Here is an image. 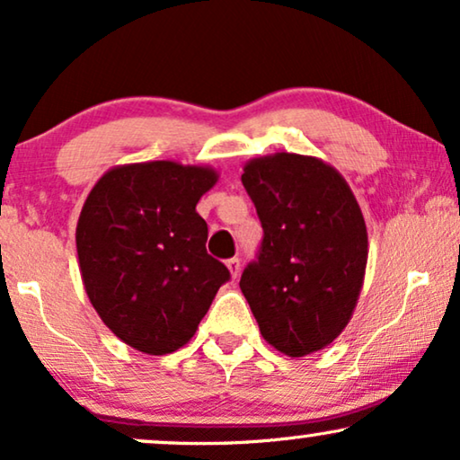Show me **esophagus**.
Wrapping results in <instances>:
<instances>
[{"label": "esophagus", "mask_w": 460, "mask_h": 460, "mask_svg": "<svg viewBox=\"0 0 460 460\" xmlns=\"http://www.w3.org/2000/svg\"><path fill=\"white\" fill-rule=\"evenodd\" d=\"M226 270H229V273H231V278H234V280H235V278L237 276H240V271H242V265H240V259H229V261H226Z\"/></svg>", "instance_id": "esophagus-1"}]
</instances>
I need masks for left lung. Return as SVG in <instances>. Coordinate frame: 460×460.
<instances>
[{
    "label": "left lung",
    "mask_w": 460,
    "mask_h": 460,
    "mask_svg": "<svg viewBox=\"0 0 460 460\" xmlns=\"http://www.w3.org/2000/svg\"><path fill=\"white\" fill-rule=\"evenodd\" d=\"M242 182L265 234L240 280L261 335L288 357L323 350L363 288L369 243L357 197L333 165L295 153L250 159Z\"/></svg>",
    "instance_id": "left-lung-1"
}]
</instances>
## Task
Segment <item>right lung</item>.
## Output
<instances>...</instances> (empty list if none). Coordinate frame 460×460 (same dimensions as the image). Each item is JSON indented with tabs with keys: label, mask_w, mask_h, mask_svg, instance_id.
I'll list each match as a JSON object with an SVG mask.
<instances>
[{
	"label": "right lung",
	"mask_w": 460,
	"mask_h": 460,
	"mask_svg": "<svg viewBox=\"0 0 460 460\" xmlns=\"http://www.w3.org/2000/svg\"><path fill=\"white\" fill-rule=\"evenodd\" d=\"M218 182L210 165H116L86 197L78 226L80 276L103 324L139 352L189 344L229 270L206 250L197 203Z\"/></svg>",
	"instance_id": "obj_1"
}]
</instances>
